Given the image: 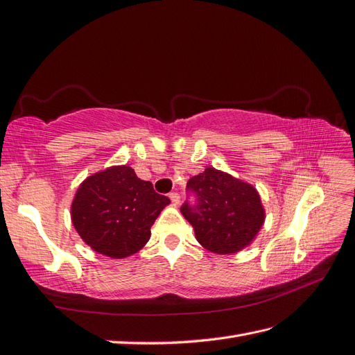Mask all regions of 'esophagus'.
I'll return each instance as SVG.
<instances>
[{"label":"esophagus","instance_id":"34e87169","mask_svg":"<svg viewBox=\"0 0 355 355\" xmlns=\"http://www.w3.org/2000/svg\"><path fill=\"white\" fill-rule=\"evenodd\" d=\"M169 198H171V202L174 204V205H178V204H180V195H178V193H171Z\"/></svg>","mask_w":355,"mask_h":355}]
</instances>
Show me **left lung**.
Returning <instances> with one entry per match:
<instances>
[{
	"label": "left lung",
	"mask_w": 355,
	"mask_h": 355,
	"mask_svg": "<svg viewBox=\"0 0 355 355\" xmlns=\"http://www.w3.org/2000/svg\"><path fill=\"white\" fill-rule=\"evenodd\" d=\"M187 186L198 195V207L193 210L184 204L181 213L202 248L232 255L254 242L265 224L266 210L251 183L225 171L205 168Z\"/></svg>",
	"instance_id": "left-lung-1"
}]
</instances>
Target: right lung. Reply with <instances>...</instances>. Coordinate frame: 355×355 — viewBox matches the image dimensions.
Wrapping results in <instances>:
<instances>
[{
    "label": "right lung",
    "instance_id": "add662e5",
    "mask_svg": "<svg viewBox=\"0 0 355 355\" xmlns=\"http://www.w3.org/2000/svg\"><path fill=\"white\" fill-rule=\"evenodd\" d=\"M168 196L155 193L128 164H113L83 180L71 204V220L90 250L110 259L136 254L151 237V227Z\"/></svg>",
    "mask_w": 355,
    "mask_h": 355
}]
</instances>
